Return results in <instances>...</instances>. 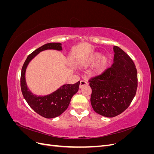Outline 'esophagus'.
<instances>
[{
    "label": "esophagus",
    "instance_id": "esophagus-1",
    "mask_svg": "<svg viewBox=\"0 0 154 154\" xmlns=\"http://www.w3.org/2000/svg\"><path fill=\"white\" fill-rule=\"evenodd\" d=\"M87 82H85V81H83V80H81L80 81V88H82L83 87H84L85 85H87Z\"/></svg>",
    "mask_w": 154,
    "mask_h": 154
}]
</instances>
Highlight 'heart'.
I'll return each instance as SVG.
<instances>
[{"label":"heart","instance_id":"b5f03b06","mask_svg":"<svg viewBox=\"0 0 154 154\" xmlns=\"http://www.w3.org/2000/svg\"><path fill=\"white\" fill-rule=\"evenodd\" d=\"M96 63V64L95 63ZM109 63V59L107 57H102L99 52H92L88 54L81 62V66L83 68H88L94 65L92 69L94 75H100L107 68Z\"/></svg>","mask_w":154,"mask_h":154}]
</instances>
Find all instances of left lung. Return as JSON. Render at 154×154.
Here are the masks:
<instances>
[{
	"label": "left lung",
	"mask_w": 154,
	"mask_h": 154,
	"mask_svg": "<svg viewBox=\"0 0 154 154\" xmlns=\"http://www.w3.org/2000/svg\"><path fill=\"white\" fill-rule=\"evenodd\" d=\"M114 63L101 75L91 78V103L96 113L113 118L129 106L137 87V69L132 60L114 46Z\"/></svg>",
	"instance_id": "8db88e82"
}]
</instances>
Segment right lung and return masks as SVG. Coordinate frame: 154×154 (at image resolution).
<instances>
[{"label":"right lung","instance_id":"obj_1","mask_svg":"<svg viewBox=\"0 0 154 154\" xmlns=\"http://www.w3.org/2000/svg\"><path fill=\"white\" fill-rule=\"evenodd\" d=\"M48 49L62 51V44H46L34 51L27 57L22 68L20 87L22 95L31 108L42 117L50 119L58 117L67 109L72 97L78 91L80 82L72 85L64 84L53 92L45 96H37L30 91L26 81L27 67L37 54Z\"/></svg>","mask_w":154,"mask_h":154}]
</instances>
